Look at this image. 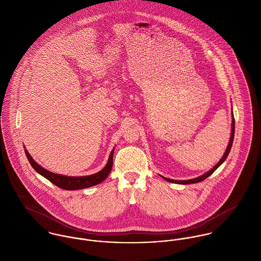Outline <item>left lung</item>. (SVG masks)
Segmentation results:
<instances>
[{
    "instance_id": "8db88e82",
    "label": "left lung",
    "mask_w": 261,
    "mask_h": 261,
    "mask_svg": "<svg viewBox=\"0 0 261 261\" xmlns=\"http://www.w3.org/2000/svg\"><path fill=\"white\" fill-rule=\"evenodd\" d=\"M232 115H233V112H232ZM234 132H235V120H234V116H232V123H231V136H230V140H229V144L227 146V149L224 152L223 156L221 158V160L210 170L208 171L207 173L203 174L202 176L200 177H197V178H194V179H190V180H182V181H178V180H171V179H168V178H165L162 176L163 179H165L166 181L170 182V183H174V184H181V185H187V184H194V183H199L205 179H207L209 176H211L222 164L224 163V161L226 160V158L228 156L229 152H230V149L232 147V144H233V139H234Z\"/></svg>"
}]
</instances>
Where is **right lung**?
<instances>
[{"label":"right lung","instance_id":"1","mask_svg":"<svg viewBox=\"0 0 261 261\" xmlns=\"http://www.w3.org/2000/svg\"><path fill=\"white\" fill-rule=\"evenodd\" d=\"M24 149H25V153L28 158L29 163L31 164V166L33 167V169L37 172L38 174H40L41 176L46 178L52 184H54L61 189H64V190L73 191V190H80V189L95 186V185L103 182L108 178V176L110 175V173L112 171V162H113L112 158H113L114 149H112V152L110 154V158L108 160V163L101 171H99L98 173L89 175V176H80V177H69V176L54 174V173L46 170L45 168L41 167L30 155V153L28 152V150L25 147H24Z\"/></svg>","mask_w":261,"mask_h":261}]
</instances>
